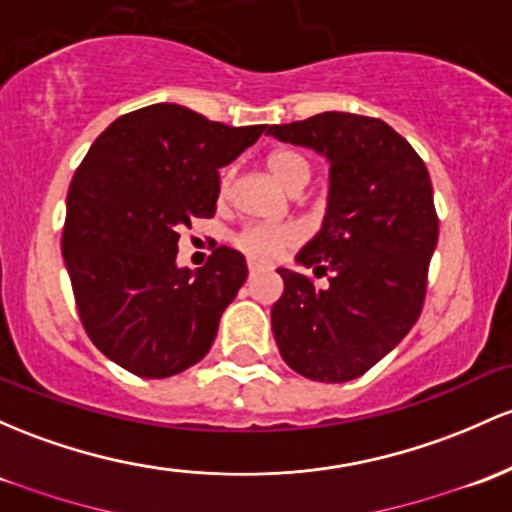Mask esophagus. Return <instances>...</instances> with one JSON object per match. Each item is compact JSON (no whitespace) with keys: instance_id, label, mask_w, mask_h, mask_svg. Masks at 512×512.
I'll list each match as a JSON object with an SVG mask.
<instances>
[{"instance_id":"esophagus-1","label":"esophagus","mask_w":512,"mask_h":512,"mask_svg":"<svg viewBox=\"0 0 512 512\" xmlns=\"http://www.w3.org/2000/svg\"><path fill=\"white\" fill-rule=\"evenodd\" d=\"M257 269H260V267H257L255 262H250V265H247V272H250V277H255V274H257Z\"/></svg>"}]
</instances>
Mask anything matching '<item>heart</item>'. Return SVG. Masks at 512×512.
<instances>
[{"label":"heart","instance_id":"1","mask_svg":"<svg viewBox=\"0 0 512 512\" xmlns=\"http://www.w3.org/2000/svg\"><path fill=\"white\" fill-rule=\"evenodd\" d=\"M267 167L269 172H272V177L291 194H299L313 174L311 160L303 153H299V150L291 148H279L274 150V153H269ZM233 177V167L223 170L221 182H218L221 196H228L230 187H233ZM299 238V230L294 226H245L233 235V243L238 250H243L250 260L272 262L299 243Z\"/></svg>","mask_w":512,"mask_h":512}]
</instances>
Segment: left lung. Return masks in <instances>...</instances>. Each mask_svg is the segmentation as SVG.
Returning a JSON list of instances; mask_svg holds the SVG:
<instances>
[{"instance_id": "left-lung-1", "label": "left lung", "mask_w": 512, "mask_h": 512, "mask_svg": "<svg viewBox=\"0 0 512 512\" xmlns=\"http://www.w3.org/2000/svg\"><path fill=\"white\" fill-rule=\"evenodd\" d=\"M267 133L330 162L323 228L296 255L316 277L325 274L328 286L277 269L284 294L272 306L274 340L306 379H357L406 338L423 311L440 230L428 167L406 138L372 116L325 111Z\"/></svg>"}]
</instances>
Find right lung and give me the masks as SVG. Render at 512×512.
Wrapping results in <instances>:
<instances>
[{
    "label": "right lung",
    "mask_w": 512,
    "mask_h": 512,
    "mask_svg": "<svg viewBox=\"0 0 512 512\" xmlns=\"http://www.w3.org/2000/svg\"><path fill=\"white\" fill-rule=\"evenodd\" d=\"M267 126H226L179 104L123 114L94 140L67 192L63 257L89 340L111 362L165 379L206 357L247 279L245 257L216 247L177 267L179 230L216 213L218 170Z\"/></svg>",
    "instance_id": "1"
}]
</instances>
